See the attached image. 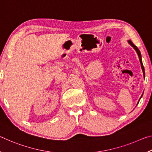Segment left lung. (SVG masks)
<instances>
[{
  "label": "left lung",
  "mask_w": 152,
  "mask_h": 152,
  "mask_svg": "<svg viewBox=\"0 0 152 152\" xmlns=\"http://www.w3.org/2000/svg\"><path fill=\"white\" fill-rule=\"evenodd\" d=\"M128 42L129 43V44L132 46V47L135 49V51H137V54H138V56H139V59H140V63H141V68H142V70H143V75L144 76H145V70H144V67H143V63H142V60H141V53L140 50H139V49L137 48V46H135L134 44H133V42H132V41H128ZM142 97V95H141V96ZM141 99V98H140Z\"/></svg>",
  "instance_id": "obj_1"
}]
</instances>
